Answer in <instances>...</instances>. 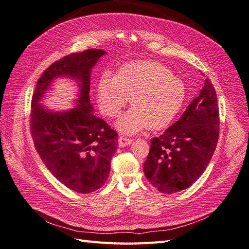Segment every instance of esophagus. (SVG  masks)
Here are the masks:
<instances>
[{
	"label": "esophagus",
	"mask_w": 249,
	"mask_h": 249,
	"mask_svg": "<svg viewBox=\"0 0 249 249\" xmlns=\"http://www.w3.org/2000/svg\"><path fill=\"white\" fill-rule=\"evenodd\" d=\"M132 142H133V140L131 138H126V137H119L118 138V144L120 147H124V146L130 145Z\"/></svg>",
	"instance_id": "1"
}]
</instances>
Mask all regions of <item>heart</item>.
<instances>
[{
    "label": "heart",
    "mask_w": 249,
    "mask_h": 249,
    "mask_svg": "<svg viewBox=\"0 0 249 249\" xmlns=\"http://www.w3.org/2000/svg\"><path fill=\"white\" fill-rule=\"evenodd\" d=\"M185 93L183 81L153 60L125 63L116 76L106 71L97 83V102L105 115L118 116L130 99L133 107L115 124L124 134L168 125L182 108Z\"/></svg>",
    "instance_id": "1"
}]
</instances>
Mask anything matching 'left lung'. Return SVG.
<instances>
[{"instance_id":"obj_1","label":"left lung","mask_w":249,"mask_h":249,"mask_svg":"<svg viewBox=\"0 0 249 249\" xmlns=\"http://www.w3.org/2000/svg\"><path fill=\"white\" fill-rule=\"evenodd\" d=\"M203 74V73H202ZM219 137L217 95L210 79L177 123L150 141L143 171L165 194L189 188L206 170Z\"/></svg>"}]
</instances>
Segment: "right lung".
Returning <instances> with one entry per match:
<instances>
[{"label":"right lung","mask_w":249,"mask_h":249,"mask_svg":"<svg viewBox=\"0 0 249 249\" xmlns=\"http://www.w3.org/2000/svg\"><path fill=\"white\" fill-rule=\"evenodd\" d=\"M107 52L87 50L58 60L36 84L31 106V133L37 153L59 182L78 193H91L109 178L117 134L93 113L89 99L91 70ZM66 77L79 89L75 107L54 111L39 103L56 78Z\"/></svg>","instance_id":"obj_1"}]
</instances>
